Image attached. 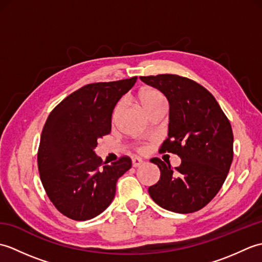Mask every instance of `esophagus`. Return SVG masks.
Listing matches in <instances>:
<instances>
[{"label": "esophagus", "mask_w": 262, "mask_h": 262, "mask_svg": "<svg viewBox=\"0 0 262 262\" xmlns=\"http://www.w3.org/2000/svg\"><path fill=\"white\" fill-rule=\"evenodd\" d=\"M144 164V161L140 158H134L133 159V166H135V168H138V166H142Z\"/></svg>", "instance_id": "34e87169"}]
</instances>
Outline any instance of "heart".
Returning a JSON list of instances; mask_svg holds the SVG:
<instances>
[{"mask_svg": "<svg viewBox=\"0 0 262 262\" xmlns=\"http://www.w3.org/2000/svg\"><path fill=\"white\" fill-rule=\"evenodd\" d=\"M138 101L142 104L144 110L146 111L147 114L151 113V111L157 108L158 105L164 104V98L162 94H161L158 90H155L153 88H144L138 92ZM120 110V104H117L114 110V118L118 115ZM140 151H145V148L141 147Z\"/></svg>", "mask_w": 262, "mask_h": 262, "instance_id": "obj_1", "label": "heart"}]
</instances>
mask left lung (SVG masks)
<instances>
[{
	"label": "left lung",
	"instance_id": "8db88e82",
	"mask_svg": "<svg viewBox=\"0 0 262 262\" xmlns=\"http://www.w3.org/2000/svg\"><path fill=\"white\" fill-rule=\"evenodd\" d=\"M158 89L170 104L168 138L160 152L181 159L172 168L159 158L151 162L161 171L158 183L148 188L161 207L180 214L205 207L223 186L233 161L230 120L213 94L199 83L176 74L141 76Z\"/></svg>",
	"mask_w": 262,
	"mask_h": 262
}]
</instances>
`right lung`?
I'll list each match as a JSON object with an SVG mask.
<instances>
[{
    "instance_id": "1",
    "label": "right lung",
    "mask_w": 262,
    "mask_h": 262,
    "mask_svg": "<svg viewBox=\"0 0 262 262\" xmlns=\"http://www.w3.org/2000/svg\"><path fill=\"white\" fill-rule=\"evenodd\" d=\"M136 80L86 84L48 116L38 148L39 174L53 205L71 220L101 214L113 202L117 180L132 168L128 157L105 164L94 148L111 132L115 105Z\"/></svg>"
}]
</instances>
